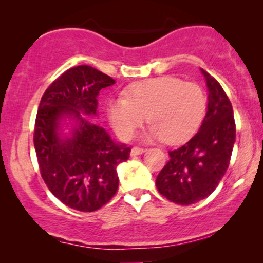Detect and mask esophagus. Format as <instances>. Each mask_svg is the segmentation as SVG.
Wrapping results in <instances>:
<instances>
[{
    "label": "esophagus",
    "mask_w": 263,
    "mask_h": 263,
    "mask_svg": "<svg viewBox=\"0 0 263 263\" xmlns=\"http://www.w3.org/2000/svg\"><path fill=\"white\" fill-rule=\"evenodd\" d=\"M146 152V149L144 148H140V147H134V148L131 149V156H138V155H142V153Z\"/></svg>",
    "instance_id": "1"
}]
</instances>
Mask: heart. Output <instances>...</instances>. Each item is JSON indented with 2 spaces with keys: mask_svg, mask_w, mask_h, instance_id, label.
<instances>
[{
  "mask_svg": "<svg viewBox=\"0 0 263 263\" xmlns=\"http://www.w3.org/2000/svg\"><path fill=\"white\" fill-rule=\"evenodd\" d=\"M123 96L107 104L108 120L122 140L134 137L147 116L152 123L142 136L144 141L182 143L198 131L206 112L203 89L170 75L137 81Z\"/></svg>",
  "mask_w": 263,
  "mask_h": 263,
  "instance_id": "1",
  "label": "heart"
}]
</instances>
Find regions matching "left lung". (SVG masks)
Masks as SVG:
<instances>
[{
    "instance_id": "left-lung-1",
    "label": "left lung",
    "mask_w": 263,
    "mask_h": 263,
    "mask_svg": "<svg viewBox=\"0 0 263 263\" xmlns=\"http://www.w3.org/2000/svg\"><path fill=\"white\" fill-rule=\"evenodd\" d=\"M208 87L206 115L197 135L171 151L170 162L156 179L158 192L179 205L209 197L225 176L234 148L236 127L231 102L221 85L200 69Z\"/></svg>"
}]
</instances>
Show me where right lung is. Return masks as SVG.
I'll return each mask as SVG.
<instances>
[{"instance_id":"obj_1","label":"right lung","mask_w":263,"mask_h":263,"mask_svg":"<svg viewBox=\"0 0 263 263\" xmlns=\"http://www.w3.org/2000/svg\"><path fill=\"white\" fill-rule=\"evenodd\" d=\"M114 84L92 66H75L50 84L39 104L33 141L42 178L74 210L108 203L119 188L117 167L131 152L86 117L98 116L99 92Z\"/></svg>"}]
</instances>
